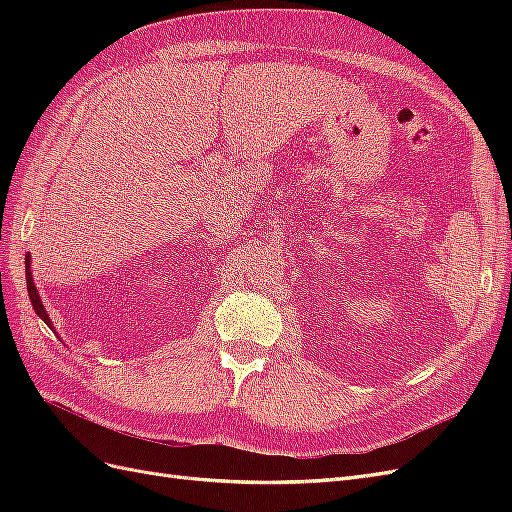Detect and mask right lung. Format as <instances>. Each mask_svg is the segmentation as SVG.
I'll return each mask as SVG.
<instances>
[{"label": "right lung", "instance_id": "right-lung-1", "mask_svg": "<svg viewBox=\"0 0 512 512\" xmlns=\"http://www.w3.org/2000/svg\"><path fill=\"white\" fill-rule=\"evenodd\" d=\"M25 275H27V292H29V299H32V305H34V309H36V314L49 324L51 327V320H49V316H46V309L42 307V301H40V297H38V290H36V286H34V280H32V275H29V254L25 256ZM53 329V327H51Z\"/></svg>", "mask_w": 512, "mask_h": 512}]
</instances>
